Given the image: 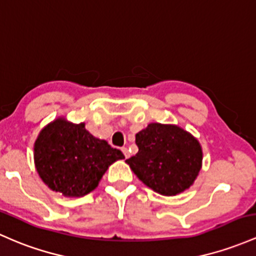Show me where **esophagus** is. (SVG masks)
<instances>
[{
	"label": "esophagus",
	"mask_w": 256,
	"mask_h": 256,
	"mask_svg": "<svg viewBox=\"0 0 256 256\" xmlns=\"http://www.w3.org/2000/svg\"><path fill=\"white\" fill-rule=\"evenodd\" d=\"M122 152H123V155L126 156V158H129V151H128L127 148H122Z\"/></svg>",
	"instance_id": "1"
}]
</instances>
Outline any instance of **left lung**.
Listing matches in <instances>:
<instances>
[{"label":"left lung","instance_id":"8db88e82","mask_svg":"<svg viewBox=\"0 0 256 256\" xmlns=\"http://www.w3.org/2000/svg\"><path fill=\"white\" fill-rule=\"evenodd\" d=\"M136 142L139 151L126 162L145 186L162 195L188 189L202 168L199 142L177 126L150 123Z\"/></svg>","mask_w":256,"mask_h":256}]
</instances>
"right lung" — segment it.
Instances as JSON below:
<instances>
[{
  "label": "right lung",
  "instance_id": "add662e5",
  "mask_svg": "<svg viewBox=\"0 0 256 256\" xmlns=\"http://www.w3.org/2000/svg\"><path fill=\"white\" fill-rule=\"evenodd\" d=\"M122 158V151L92 136L84 123L73 124L63 118L44 128L34 145L40 178L64 196H83L94 190L110 164Z\"/></svg>",
  "mask_w": 256,
  "mask_h": 256
}]
</instances>
